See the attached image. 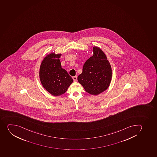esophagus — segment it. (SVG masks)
Returning <instances> with one entry per match:
<instances>
[{
  "mask_svg": "<svg viewBox=\"0 0 157 157\" xmlns=\"http://www.w3.org/2000/svg\"><path fill=\"white\" fill-rule=\"evenodd\" d=\"M72 78H73V79L74 81H76L77 80V76H73Z\"/></svg>",
  "mask_w": 157,
  "mask_h": 157,
  "instance_id": "1",
  "label": "esophagus"
}]
</instances>
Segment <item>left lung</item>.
<instances>
[{
	"label": "left lung",
	"mask_w": 157,
	"mask_h": 157,
	"mask_svg": "<svg viewBox=\"0 0 157 157\" xmlns=\"http://www.w3.org/2000/svg\"><path fill=\"white\" fill-rule=\"evenodd\" d=\"M94 55L85 62L78 82L85 91L92 95H98L105 91L111 83L112 68L106 56L99 48L94 46Z\"/></svg>",
	"instance_id": "obj_1"
}]
</instances>
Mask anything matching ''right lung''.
<instances>
[{"mask_svg": "<svg viewBox=\"0 0 157 157\" xmlns=\"http://www.w3.org/2000/svg\"><path fill=\"white\" fill-rule=\"evenodd\" d=\"M61 54L52 53L45 57L41 63L39 77L43 87L54 96L66 92L73 80L62 68L59 58Z\"/></svg>", "mask_w": 157, "mask_h": 157, "instance_id": "obj_1", "label": "right lung"}]
</instances>
